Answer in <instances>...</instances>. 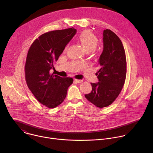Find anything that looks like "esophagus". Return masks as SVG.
Segmentation results:
<instances>
[{"instance_id": "1", "label": "esophagus", "mask_w": 153, "mask_h": 153, "mask_svg": "<svg viewBox=\"0 0 153 153\" xmlns=\"http://www.w3.org/2000/svg\"><path fill=\"white\" fill-rule=\"evenodd\" d=\"M74 80H75L76 82L79 83H82V82H83L82 80H79V79H75Z\"/></svg>"}]
</instances>
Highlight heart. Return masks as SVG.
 I'll list each match as a JSON object with an SVG mask.
<instances>
[{
  "mask_svg": "<svg viewBox=\"0 0 153 153\" xmlns=\"http://www.w3.org/2000/svg\"><path fill=\"white\" fill-rule=\"evenodd\" d=\"M79 40L86 51L93 50L98 44L97 37L91 31L85 30L79 36Z\"/></svg>",
  "mask_w": 153,
  "mask_h": 153,
  "instance_id": "heart-1",
  "label": "heart"
}]
</instances>
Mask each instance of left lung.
Here are the masks:
<instances>
[{
	"label": "left lung",
	"instance_id": "obj_1",
	"mask_svg": "<svg viewBox=\"0 0 153 153\" xmlns=\"http://www.w3.org/2000/svg\"><path fill=\"white\" fill-rule=\"evenodd\" d=\"M103 50L96 73L99 82L91 83L92 91L85 94L86 99L99 108L111 105L118 97L126 76L125 50L119 37L111 30H105L103 34Z\"/></svg>",
	"mask_w": 153,
	"mask_h": 153
}]
</instances>
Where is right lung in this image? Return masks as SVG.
<instances>
[{
  "label": "right lung",
  "mask_w": 153,
  "mask_h": 153,
  "mask_svg": "<svg viewBox=\"0 0 153 153\" xmlns=\"http://www.w3.org/2000/svg\"><path fill=\"white\" fill-rule=\"evenodd\" d=\"M76 33L70 28L48 31L36 39L29 48L25 66V80L36 99L49 108H54L66 97L71 77L50 73L67 43Z\"/></svg>",
  "instance_id": "add662e5"
}]
</instances>
